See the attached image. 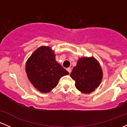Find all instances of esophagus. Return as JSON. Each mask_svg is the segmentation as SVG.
<instances>
[{
    "instance_id": "obj_1",
    "label": "esophagus",
    "mask_w": 127,
    "mask_h": 127,
    "mask_svg": "<svg viewBox=\"0 0 127 127\" xmlns=\"http://www.w3.org/2000/svg\"><path fill=\"white\" fill-rule=\"evenodd\" d=\"M66 70H67V72H68L69 74L71 72V69L70 68V67H68V68H67V69H66Z\"/></svg>"
}]
</instances>
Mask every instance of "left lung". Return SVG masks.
<instances>
[{
	"label": "left lung",
	"instance_id": "left-lung-1",
	"mask_svg": "<svg viewBox=\"0 0 127 127\" xmlns=\"http://www.w3.org/2000/svg\"><path fill=\"white\" fill-rule=\"evenodd\" d=\"M103 70L94 57H82L71 73L77 89L85 94L90 93L99 87L103 79Z\"/></svg>",
	"mask_w": 127,
	"mask_h": 127
}]
</instances>
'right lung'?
Returning <instances> with one entry per match:
<instances>
[{
	"instance_id": "obj_1",
	"label": "right lung",
	"mask_w": 127,
	"mask_h": 127,
	"mask_svg": "<svg viewBox=\"0 0 127 127\" xmlns=\"http://www.w3.org/2000/svg\"><path fill=\"white\" fill-rule=\"evenodd\" d=\"M26 72L37 90L48 93L58 84L60 78L69 72L56 61L55 52L48 46H41L28 59Z\"/></svg>"
}]
</instances>
